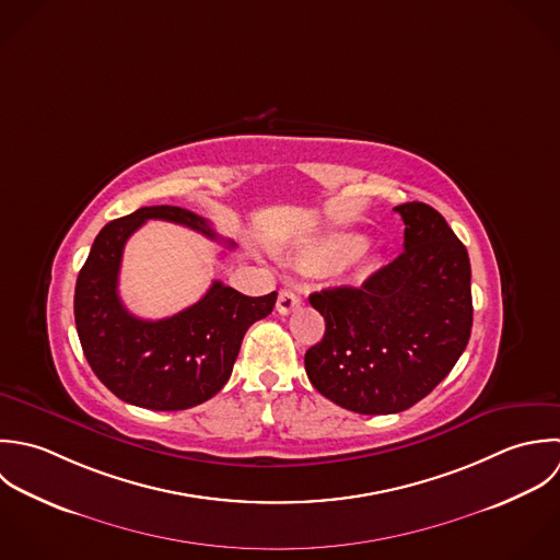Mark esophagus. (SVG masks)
Instances as JSON below:
<instances>
[{
    "mask_svg": "<svg viewBox=\"0 0 560 560\" xmlns=\"http://www.w3.org/2000/svg\"><path fill=\"white\" fill-rule=\"evenodd\" d=\"M300 302H302V300H300V293H298V291H293V289H280L276 308H278L280 315H289V313H293V311L300 306Z\"/></svg>",
    "mask_w": 560,
    "mask_h": 560,
    "instance_id": "34e87169",
    "label": "esophagus"
}]
</instances>
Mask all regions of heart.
Instances as JSON below:
<instances>
[{
	"mask_svg": "<svg viewBox=\"0 0 560 560\" xmlns=\"http://www.w3.org/2000/svg\"><path fill=\"white\" fill-rule=\"evenodd\" d=\"M365 247V236L357 234V232H339L332 234L330 238H326L319 249L317 256L324 265H346L352 258H357Z\"/></svg>",
	"mask_w": 560,
	"mask_h": 560,
	"instance_id": "b5f03b06",
	"label": "heart"
}]
</instances>
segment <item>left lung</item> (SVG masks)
<instances>
[{"instance_id":"8db88e82","label":"left lung","mask_w":560,"mask_h":560,"mask_svg":"<svg viewBox=\"0 0 560 560\" xmlns=\"http://www.w3.org/2000/svg\"><path fill=\"white\" fill-rule=\"evenodd\" d=\"M404 221V252L363 287H335L308 300L326 319L304 365L330 401L361 412H401L456 365L474 322L465 245L423 201L393 208Z\"/></svg>"}]
</instances>
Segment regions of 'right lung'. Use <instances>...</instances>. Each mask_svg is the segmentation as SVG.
Here are the masks:
<instances>
[{"instance_id":"add662e5","label":"right lung","mask_w":560,"mask_h":560,"mask_svg":"<svg viewBox=\"0 0 560 560\" xmlns=\"http://www.w3.org/2000/svg\"><path fill=\"white\" fill-rule=\"evenodd\" d=\"M148 219L219 241L203 217L180 206H145L106 223L75 282V328L91 370L119 399L150 410H185L223 388L247 328L273 311L278 293L247 298L214 280L197 304L174 317H135L117 284L124 245Z\"/></svg>"}]
</instances>
